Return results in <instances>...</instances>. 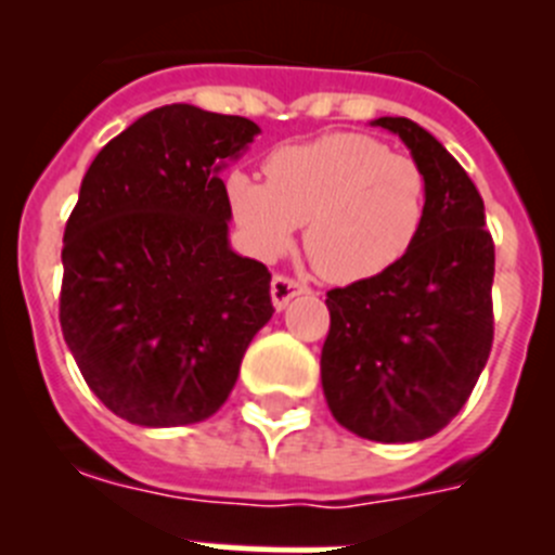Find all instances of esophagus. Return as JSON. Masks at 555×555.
Segmentation results:
<instances>
[{"instance_id":"esophagus-1","label":"esophagus","mask_w":555,"mask_h":555,"mask_svg":"<svg viewBox=\"0 0 555 555\" xmlns=\"http://www.w3.org/2000/svg\"><path fill=\"white\" fill-rule=\"evenodd\" d=\"M272 302L278 311H283V308L288 306V300H294V297H300V294L308 292L306 283L294 281V278H288V274H274L272 278Z\"/></svg>"}]
</instances>
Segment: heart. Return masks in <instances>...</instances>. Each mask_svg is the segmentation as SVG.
<instances>
[{"mask_svg": "<svg viewBox=\"0 0 555 555\" xmlns=\"http://www.w3.org/2000/svg\"><path fill=\"white\" fill-rule=\"evenodd\" d=\"M235 224L255 253H286L306 222L308 261L331 283H361L395 267L423 233L428 175L364 132H331L269 152L267 180L230 171Z\"/></svg>", "mask_w": 555, "mask_h": 555, "instance_id": "obj_1", "label": "heart"}]
</instances>
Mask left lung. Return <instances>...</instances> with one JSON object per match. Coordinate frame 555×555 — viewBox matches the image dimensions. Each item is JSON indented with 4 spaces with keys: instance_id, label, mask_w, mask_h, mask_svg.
I'll return each mask as SVG.
<instances>
[{
    "instance_id": "8db88e82",
    "label": "left lung",
    "mask_w": 555,
    "mask_h": 555,
    "mask_svg": "<svg viewBox=\"0 0 555 555\" xmlns=\"http://www.w3.org/2000/svg\"><path fill=\"white\" fill-rule=\"evenodd\" d=\"M397 132L428 175V217L414 247L384 274L327 292L322 389L331 414L361 439L420 442L467 403L492 350L494 244L483 199L428 130Z\"/></svg>"
}]
</instances>
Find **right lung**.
<instances>
[{
    "mask_svg": "<svg viewBox=\"0 0 555 555\" xmlns=\"http://www.w3.org/2000/svg\"><path fill=\"white\" fill-rule=\"evenodd\" d=\"M258 132L244 116L155 107L82 178L63 233L61 327L88 389L127 423L217 414L272 320V274L230 249L219 178Z\"/></svg>",
    "mask_w": 555,
    "mask_h": 555,
    "instance_id": "add662e5",
    "label": "right lung"
}]
</instances>
